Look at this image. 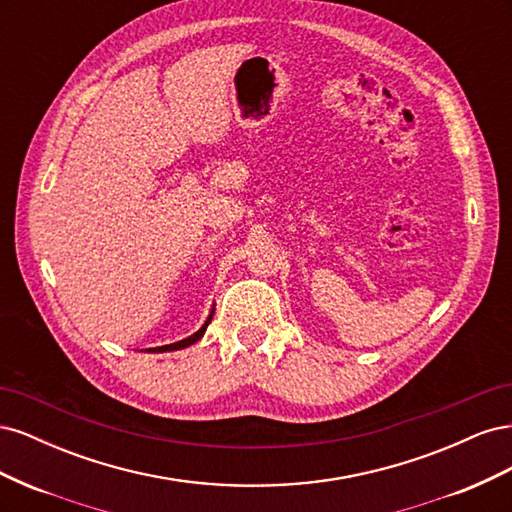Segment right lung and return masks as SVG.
<instances>
[{
  "mask_svg": "<svg viewBox=\"0 0 512 512\" xmlns=\"http://www.w3.org/2000/svg\"><path fill=\"white\" fill-rule=\"evenodd\" d=\"M213 312H215V307L211 309V314L207 316V320H205V324L203 327H200L194 335H190V337H185V339H181V342H175V344H168V346H160V348H149L147 352H173V350H181V348H188V346H192V344H196L200 337L205 335V331H207V327H209V322H211V318H213Z\"/></svg>",
  "mask_w": 512,
  "mask_h": 512,
  "instance_id": "add662e5",
  "label": "right lung"
}]
</instances>
